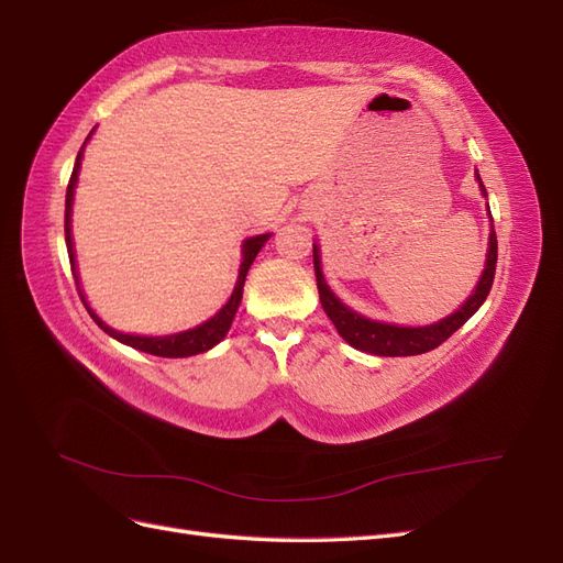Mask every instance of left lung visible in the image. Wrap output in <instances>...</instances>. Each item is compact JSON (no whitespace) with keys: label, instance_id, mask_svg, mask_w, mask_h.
Listing matches in <instances>:
<instances>
[{"label":"left lung","instance_id":"1","mask_svg":"<svg viewBox=\"0 0 563 563\" xmlns=\"http://www.w3.org/2000/svg\"><path fill=\"white\" fill-rule=\"evenodd\" d=\"M476 178H479V176H476ZM479 185H482V192L486 195V187H484L482 178H479ZM312 255H314V275H317L321 308L333 321V327L338 329V333L343 335L352 347L362 350V352H371V354H378V356H413V354H422V352H430V350L439 347L446 338H451L460 327H463V323L476 310L482 308V302L486 300L490 286H493V279H496L498 240H496V230H490L486 269H484L479 286H476V291L470 296V300L463 305V308H460L455 314L441 319L439 323H432V327H420V329L391 327V323L371 321V319H364L362 314L352 312L350 308H345V305L331 294V288L327 286V282H323L317 246H314Z\"/></svg>","mask_w":563,"mask_h":563}]
</instances>
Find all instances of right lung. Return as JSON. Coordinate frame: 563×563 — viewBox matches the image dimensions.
Segmentation results:
<instances>
[{
    "label": "right lung",
    "instance_id": "obj_1",
    "mask_svg": "<svg viewBox=\"0 0 563 563\" xmlns=\"http://www.w3.org/2000/svg\"><path fill=\"white\" fill-rule=\"evenodd\" d=\"M81 150H84V145L77 152V162H75V168H73L70 183H67V192H65V244H67V255H70V267H73L75 284H79V279H77V269H75V251H73V236H70V211H73V195H75V183H77V174H79ZM267 240H269V234H258V236H251V240L244 242V261H242V269H240V279H236V286H234V294L230 296V300H228V305H225L223 310H220L216 317H211L209 321H203L201 327H197V329L183 331V333H176V335H164V338L129 335V333H119V331L106 327V323L91 312L87 300H84V305H87L91 319L108 335H112L114 340H119V343L131 345V347L141 350V352L155 354V356H168V360H178V356H192V354H199V352H207L213 345H218L220 340L225 338V333L230 331V323H232V319L236 314V308H240V302H242L246 272H249L255 255H258L261 246ZM79 298H81V294H79Z\"/></svg>",
    "mask_w": 563,
    "mask_h": 563
}]
</instances>
